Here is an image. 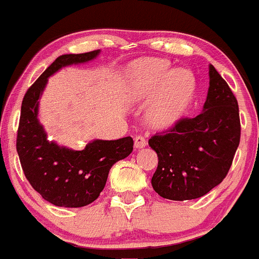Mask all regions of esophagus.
<instances>
[{"mask_svg":"<svg viewBox=\"0 0 259 259\" xmlns=\"http://www.w3.org/2000/svg\"><path fill=\"white\" fill-rule=\"evenodd\" d=\"M146 146H147V141H146L145 137H142V136H137V137L135 138V148L141 149L146 147Z\"/></svg>","mask_w":259,"mask_h":259,"instance_id":"34e87169","label":"esophagus"}]
</instances>
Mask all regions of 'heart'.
<instances>
[{
    "instance_id": "1",
    "label": "heart",
    "mask_w": 259,
    "mask_h": 259,
    "mask_svg": "<svg viewBox=\"0 0 259 259\" xmlns=\"http://www.w3.org/2000/svg\"><path fill=\"white\" fill-rule=\"evenodd\" d=\"M196 91L193 73L186 68L172 70L159 58L137 61L130 72L128 92L135 101L152 98L148 118L154 126L169 127L187 111Z\"/></svg>"
}]
</instances>
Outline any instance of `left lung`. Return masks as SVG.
Listing matches in <instances>:
<instances>
[{"label": "left lung", "instance_id": "left-lung-1", "mask_svg": "<svg viewBox=\"0 0 259 259\" xmlns=\"http://www.w3.org/2000/svg\"><path fill=\"white\" fill-rule=\"evenodd\" d=\"M241 138L238 103L227 82L209 65V87L203 110L183 118L149 147L158 156L152 187L172 201L199 198L227 176Z\"/></svg>", "mask_w": 259, "mask_h": 259}]
</instances>
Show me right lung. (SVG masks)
<instances>
[{
    "instance_id": "1",
    "label": "right lung",
    "mask_w": 259,
    "mask_h": 259,
    "mask_svg": "<svg viewBox=\"0 0 259 259\" xmlns=\"http://www.w3.org/2000/svg\"><path fill=\"white\" fill-rule=\"evenodd\" d=\"M101 51L62 55L28 89L21 106L17 153L28 182L42 198L58 207L77 208L98 198L111 167L133 151L131 137L116 141L93 140L81 151L60 146L47 138L39 123V100L49 78L61 68L95 60Z\"/></svg>"
}]
</instances>
